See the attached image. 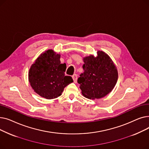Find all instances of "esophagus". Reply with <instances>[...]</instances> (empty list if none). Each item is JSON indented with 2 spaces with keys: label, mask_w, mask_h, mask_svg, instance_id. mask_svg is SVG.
Listing matches in <instances>:
<instances>
[{
  "label": "esophagus",
  "mask_w": 149,
  "mask_h": 149,
  "mask_svg": "<svg viewBox=\"0 0 149 149\" xmlns=\"http://www.w3.org/2000/svg\"><path fill=\"white\" fill-rule=\"evenodd\" d=\"M72 79H73V80H74V83H77V74H74L72 76Z\"/></svg>",
  "instance_id": "obj_1"
}]
</instances>
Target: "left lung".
I'll use <instances>...</instances> for the list:
<instances>
[{
	"instance_id": "1",
	"label": "left lung",
	"mask_w": 149,
	"mask_h": 149,
	"mask_svg": "<svg viewBox=\"0 0 149 149\" xmlns=\"http://www.w3.org/2000/svg\"><path fill=\"white\" fill-rule=\"evenodd\" d=\"M97 56L83 58L84 72L78 79L82 95L89 99H100L110 93L115 86L118 74L116 67L108 55L98 51Z\"/></svg>"
}]
</instances>
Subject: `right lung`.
Wrapping results in <instances>:
<instances>
[{"mask_svg":"<svg viewBox=\"0 0 149 149\" xmlns=\"http://www.w3.org/2000/svg\"><path fill=\"white\" fill-rule=\"evenodd\" d=\"M60 54L52 49L42 52L31 66L28 80L34 91L48 100L61 95L64 88L73 82L70 76H65V63L61 64Z\"/></svg>","mask_w":149,"mask_h":149,"instance_id":"obj_1","label":"right lung"}]
</instances>
